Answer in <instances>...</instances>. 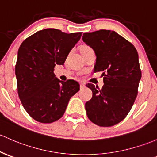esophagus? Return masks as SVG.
<instances>
[{"label": "esophagus", "instance_id": "34e87169", "mask_svg": "<svg viewBox=\"0 0 157 157\" xmlns=\"http://www.w3.org/2000/svg\"><path fill=\"white\" fill-rule=\"evenodd\" d=\"M85 87V83H83V82H80V88H84Z\"/></svg>", "mask_w": 157, "mask_h": 157}]
</instances>
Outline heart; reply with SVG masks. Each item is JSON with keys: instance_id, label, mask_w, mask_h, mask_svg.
Here are the masks:
<instances>
[{"instance_id": "obj_1", "label": "heart", "mask_w": 157, "mask_h": 157, "mask_svg": "<svg viewBox=\"0 0 157 157\" xmlns=\"http://www.w3.org/2000/svg\"><path fill=\"white\" fill-rule=\"evenodd\" d=\"M88 48H90L89 47V46H87V45H83L82 47V48H81V51H83V50H86V49H88Z\"/></svg>"}]
</instances>
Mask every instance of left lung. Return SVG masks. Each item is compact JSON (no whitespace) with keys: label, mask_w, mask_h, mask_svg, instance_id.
I'll list each match as a JSON object with an SVG mask.
<instances>
[{"label":"left lung","mask_w":157,"mask_h":157,"mask_svg":"<svg viewBox=\"0 0 157 157\" xmlns=\"http://www.w3.org/2000/svg\"><path fill=\"white\" fill-rule=\"evenodd\" d=\"M82 41L95 52L94 71L103 72L104 83L101 89L86 85L93 93L85 104L87 116L98 126H113L124 119L136 98L142 77L137 51L112 30L85 33Z\"/></svg>","instance_id":"left-lung-1"}]
</instances>
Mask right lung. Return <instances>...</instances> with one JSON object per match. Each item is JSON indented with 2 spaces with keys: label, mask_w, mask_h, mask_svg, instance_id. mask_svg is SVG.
<instances>
[{
  "label": "right lung",
  "mask_w": 157,
  "mask_h": 157,
  "mask_svg": "<svg viewBox=\"0 0 157 157\" xmlns=\"http://www.w3.org/2000/svg\"><path fill=\"white\" fill-rule=\"evenodd\" d=\"M82 33L57 29L39 30L25 39L15 65L18 97L27 113L41 123H52L65 113L70 98L80 90L77 81L55 77L56 65H64Z\"/></svg>",
  "instance_id": "obj_1"
}]
</instances>
